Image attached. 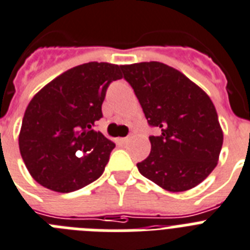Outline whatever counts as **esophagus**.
I'll return each mask as SVG.
<instances>
[{
  "instance_id": "esophagus-1",
  "label": "esophagus",
  "mask_w": 250,
  "mask_h": 250,
  "mask_svg": "<svg viewBox=\"0 0 250 250\" xmlns=\"http://www.w3.org/2000/svg\"><path fill=\"white\" fill-rule=\"evenodd\" d=\"M130 140V136H126V138H117L116 143L117 144H126Z\"/></svg>"
}]
</instances>
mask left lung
<instances>
[{
  "label": "left lung",
  "instance_id": "left-lung-1",
  "mask_svg": "<svg viewBox=\"0 0 250 250\" xmlns=\"http://www.w3.org/2000/svg\"><path fill=\"white\" fill-rule=\"evenodd\" d=\"M150 126V154L140 173L169 192L191 189L216 167L223 130L211 99L180 70L159 62L120 65Z\"/></svg>",
  "mask_w": 250,
  "mask_h": 250
}]
</instances>
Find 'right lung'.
I'll list each match as a JSON object with an SVG mask.
<instances>
[{"instance_id": "right-lung-1", "label": "right lung", "mask_w": 250, "mask_h": 250, "mask_svg": "<svg viewBox=\"0 0 250 250\" xmlns=\"http://www.w3.org/2000/svg\"><path fill=\"white\" fill-rule=\"evenodd\" d=\"M120 67L110 63L81 64L42 87L27 104L19 148L36 182L61 193L92 183L104 173L115 144L93 130L112 81Z\"/></svg>"}]
</instances>
